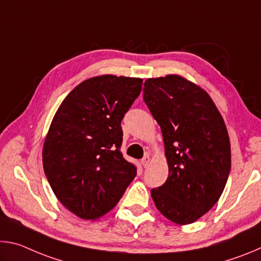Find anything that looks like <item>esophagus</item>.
Returning a JSON list of instances; mask_svg holds the SVG:
<instances>
[{
	"label": "esophagus",
	"instance_id": "esophagus-1",
	"mask_svg": "<svg viewBox=\"0 0 261 261\" xmlns=\"http://www.w3.org/2000/svg\"><path fill=\"white\" fill-rule=\"evenodd\" d=\"M149 161H151V158H149L148 154H146V155H145L143 159H141V165H143L144 168H146L149 165Z\"/></svg>",
	"mask_w": 261,
	"mask_h": 261
}]
</instances>
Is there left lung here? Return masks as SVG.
Returning <instances> with one entry per match:
<instances>
[{
  "mask_svg": "<svg viewBox=\"0 0 261 261\" xmlns=\"http://www.w3.org/2000/svg\"><path fill=\"white\" fill-rule=\"evenodd\" d=\"M144 101L161 127L169 175L151 190L160 213L190 224L213 207L230 171V140L213 100L178 74L148 78Z\"/></svg>",
  "mask_w": 261,
  "mask_h": 261,
  "instance_id": "left-lung-1",
  "label": "left lung"
}]
</instances>
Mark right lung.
I'll return each instance as SVG.
<instances>
[{
  "label": "right lung",
  "instance_id": "obj_1",
  "mask_svg": "<svg viewBox=\"0 0 261 261\" xmlns=\"http://www.w3.org/2000/svg\"><path fill=\"white\" fill-rule=\"evenodd\" d=\"M141 78L102 74L70 92L54 115L42 163L62 205L84 220L112 211L137 169L120 152L121 122L141 91Z\"/></svg>",
  "mask_w": 261,
  "mask_h": 261
}]
</instances>
